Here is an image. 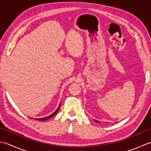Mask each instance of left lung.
Instances as JSON below:
<instances>
[{"instance_id":"obj_1","label":"left lung","mask_w":151,"mask_h":151,"mask_svg":"<svg viewBox=\"0 0 151 151\" xmlns=\"http://www.w3.org/2000/svg\"><path fill=\"white\" fill-rule=\"evenodd\" d=\"M94 121H95V122H97V123H98V122H99V121H97V120H95V119H94Z\"/></svg>"}]
</instances>
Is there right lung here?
I'll return each mask as SVG.
<instances>
[{
    "label": "right lung",
    "mask_w": 151,
    "mask_h": 151,
    "mask_svg": "<svg viewBox=\"0 0 151 151\" xmlns=\"http://www.w3.org/2000/svg\"><path fill=\"white\" fill-rule=\"evenodd\" d=\"M60 106H61V103H60V106H58V108H57V110L54 112L53 114H52L51 115H49V116H47V117H42V118H34V119H36V120H39V121H46V120H47V119H49L50 118H51V117H52L54 115H55L57 113H58V111H59V110H60ZM30 119H32V118H31V117H30Z\"/></svg>",
    "instance_id": "1"
}]
</instances>
